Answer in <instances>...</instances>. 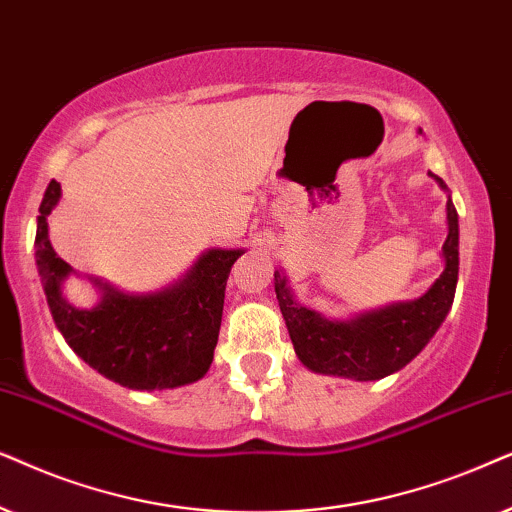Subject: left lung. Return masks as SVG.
<instances>
[{
    "label": "left lung",
    "instance_id": "obj_1",
    "mask_svg": "<svg viewBox=\"0 0 512 512\" xmlns=\"http://www.w3.org/2000/svg\"><path fill=\"white\" fill-rule=\"evenodd\" d=\"M435 180L447 189L440 177ZM447 224L449 234L442 245L445 271L431 290L414 302L386 306L353 320H327L299 306L285 285V276L274 271L276 297L299 360L313 372L372 381L403 370L417 358L454 302L459 278V215L452 199L447 201Z\"/></svg>",
    "mask_w": 512,
    "mask_h": 512
}]
</instances>
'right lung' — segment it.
I'll return each mask as SVG.
<instances>
[{
	"label": "right lung",
	"mask_w": 512,
	"mask_h": 512,
	"mask_svg": "<svg viewBox=\"0 0 512 512\" xmlns=\"http://www.w3.org/2000/svg\"><path fill=\"white\" fill-rule=\"evenodd\" d=\"M58 199L60 182L51 180L39 206L34 257L53 320L72 351L135 391L201 379L213 363L229 271L243 250H208L180 283L154 295H124L102 285L98 306L74 309L60 290L72 269L53 250L46 222Z\"/></svg>",
	"instance_id": "1"
}]
</instances>
